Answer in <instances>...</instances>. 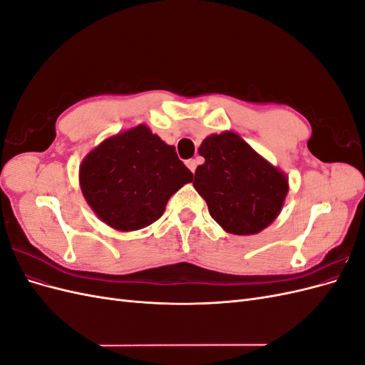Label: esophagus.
Returning a JSON list of instances; mask_svg holds the SVG:
<instances>
[{
    "mask_svg": "<svg viewBox=\"0 0 365 365\" xmlns=\"http://www.w3.org/2000/svg\"><path fill=\"white\" fill-rule=\"evenodd\" d=\"M185 165L195 173V170H196V160H187V161H185Z\"/></svg>",
    "mask_w": 365,
    "mask_h": 365,
    "instance_id": "1",
    "label": "esophagus"
}]
</instances>
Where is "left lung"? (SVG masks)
<instances>
[{
    "mask_svg": "<svg viewBox=\"0 0 365 365\" xmlns=\"http://www.w3.org/2000/svg\"><path fill=\"white\" fill-rule=\"evenodd\" d=\"M200 155L193 187L227 233L257 235L274 222L289 190L282 170L228 130L207 137Z\"/></svg>",
    "mask_w": 365,
    "mask_h": 365,
    "instance_id": "left-lung-1",
    "label": "left lung"
}]
</instances>
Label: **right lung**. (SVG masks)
<instances>
[{"label":"right lung","mask_w":365,"mask_h":365,"mask_svg":"<svg viewBox=\"0 0 365 365\" xmlns=\"http://www.w3.org/2000/svg\"><path fill=\"white\" fill-rule=\"evenodd\" d=\"M193 173L173 146L145 125L106 138L83 158L79 182L86 202L118 231L145 228L161 217L170 196Z\"/></svg>","instance_id":"1"}]
</instances>
